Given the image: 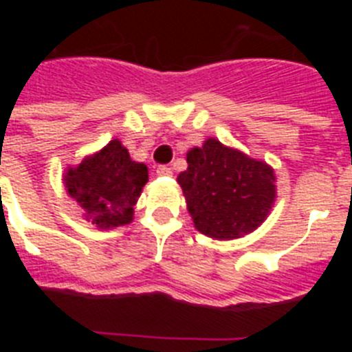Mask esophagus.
I'll return each instance as SVG.
<instances>
[{"mask_svg":"<svg viewBox=\"0 0 352 352\" xmlns=\"http://www.w3.org/2000/svg\"><path fill=\"white\" fill-rule=\"evenodd\" d=\"M157 174L158 176H173V169L169 166H158Z\"/></svg>","mask_w":352,"mask_h":352,"instance_id":"1","label":"esophagus"}]
</instances>
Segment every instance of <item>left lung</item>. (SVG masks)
<instances>
[{"instance_id":"left-lung-1","label":"left lung","mask_w":352,"mask_h":352,"mask_svg":"<svg viewBox=\"0 0 352 352\" xmlns=\"http://www.w3.org/2000/svg\"><path fill=\"white\" fill-rule=\"evenodd\" d=\"M186 164L178 183L199 232L234 239L266 220L276 197L275 174L266 162L210 138L186 153Z\"/></svg>"}]
</instances>
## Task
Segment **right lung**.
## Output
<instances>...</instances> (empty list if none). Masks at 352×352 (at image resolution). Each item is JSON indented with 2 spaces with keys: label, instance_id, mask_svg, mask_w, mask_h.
Instances as JSON below:
<instances>
[{
  "label": "right lung",
  "instance_id": "obj_1",
  "mask_svg": "<svg viewBox=\"0 0 352 352\" xmlns=\"http://www.w3.org/2000/svg\"><path fill=\"white\" fill-rule=\"evenodd\" d=\"M63 179L86 220L98 229H113L132 222L133 206L148 182V167L133 162L129 149L114 139L77 167H68Z\"/></svg>",
  "mask_w": 352,
  "mask_h": 352
}]
</instances>
